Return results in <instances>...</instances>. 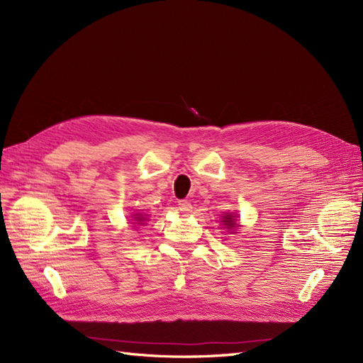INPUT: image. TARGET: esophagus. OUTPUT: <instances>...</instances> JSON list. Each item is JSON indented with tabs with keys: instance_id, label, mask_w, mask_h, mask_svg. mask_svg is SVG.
Here are the masks:
<instances>
[{
	"instance_id": "esophagus-1",
	"label": "esophagus",
	"mask_w": 363,
	"mask_h": 363,
	"mask_svg": "<svg viewBox=\"0 0 363 363\" xmlns=\"http://www.w3.org/2000/svg\"><path fill=\"white\" fill-rule=\"evenodd\" d=\"M191 208H192V204H191L188 200H180V201H179V211H180L182 213L191 212Z\"/></svg>"
}]
</instances>
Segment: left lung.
<instances>
[{
  "mask_svg": "<svg viewBox=\"0 0 363 363\" xmlns=\"http://www.w3.org/2000/svg\"><path fill=\"white\" fill-rule=\"evenodd\" d=\"M224 225H227L228 228H232V227H235V221H233V216L232 215H227V216H224Z\"/></svg>",
  "mask_w": 363,
  "mask_h": 363,
  "instance_id": "left-lung-1",
  "label": "left lung"
}]
</instances>
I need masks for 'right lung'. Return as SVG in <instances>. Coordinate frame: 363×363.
<instances>
[{"mask_svg": "<svg viewBox=\"0 0 363 363\" xmlns=\"http://www.w3.org/2000/svg\"><path fill=\"white\" fill-rule=\"evenodd\" d=\"M142 219H144V218H140V216H138V221H142Z\"/></svg>", "mask_w": 363, "mask_h": 363, "instance_id": "right-lung-1", "label": "right lung"}]
</instances>
